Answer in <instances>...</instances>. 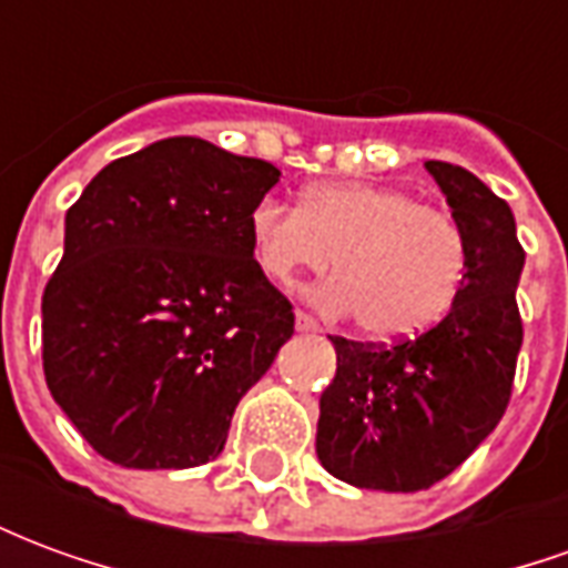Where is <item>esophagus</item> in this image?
I'll return each mask as SVG.
<instances>
[{
    "instance_id": "34e87169",
    "label": "esophagus",
    "mask_w": 568,
    "mask_h": 568,
    "mask_svg": "<svg viewBox=\"0 0 568 568\" xmlns=\"http://www.w3.org/2000/svg\"><path fill=\"white\" fill-rule=\"evenodd\" d=\"M295 328H297V332H304V334H316V332H320V322L313 320V316H307V313H301V310H297V313H295Z\"/></svg>"
}]
</instances>
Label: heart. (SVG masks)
<instances>
[{
  "label": "heart",
  "mask_w": 568,
  "mask_h": 568,
  "mask_svg": "<svg viewBox=\"0 0 568 568\" xmlns=\"http://www.w3.org/2000/svg\"><path fill=\"white\" fill-rule=\"evenodd\" d=\"M248 240L276 283L334 261L337 276L313 288V301L328 313H356L358 328L386 344L435 328L468 273L465 234L450 212L374 182L313 185L301 206L261 200L248 212Z\"/></svg>",
  "instance_id": "heart-1"
}]
</instances>
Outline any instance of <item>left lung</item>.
Masks as SVG:
<instances>
[{"mask_svg": "<svg viewBox=\"0 0 568 568\" xmlns=\"http://www.w3.org/2000/svg\"><path fill=\"white\" fill-rule=\"evenodd\" d=\"M426 170L463 227L468 273L450 313L419 337L393 346L332 337L337 374L320 398L316 456L358 489L417 493L459 468L499 426L524 344L526 252L511 206L463 166L426 161Z\"/></svg>", "mask_w": 568, "mask_h": 568, "instance_id": "left-lung-1", "label": "left lung"}]
</instances>
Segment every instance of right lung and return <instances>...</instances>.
I'll return each instance as SVG.
<instances>
[{"instance_id":"right-lung-1","label":"right lung","mask_w":568,"mask_h":568,"mask_svg":"<svg viewBox=\"0 0 568 568\" xmlns=\"http://www.w3.org/2000/svg\"><path fill=\"white\" fill-rule=\"evenodd\" d=\"M280 170L197 136L118 158L67 212L42 295L44 381L109 463L194 468L295 334L248 212Z\"/></svg>"}]
</instances>
